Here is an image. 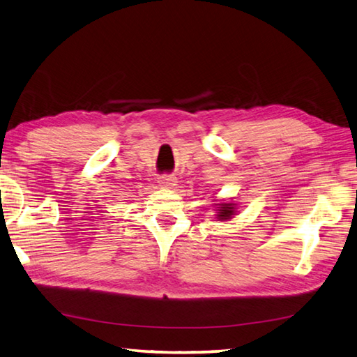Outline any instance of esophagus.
Wrapping results in <instances>:
<instances>
[{
	"label": "esophagus",
	"instance_id": "34e87169",
	"mask_svg": "<svg viewBox=\"0 0 357 357\" xmlns=\"http://www.w3.org/2000/svg\"><path fill=\"white\" fill-rule=\"evenodd\" d=\"M158 183L162 187H172L176 183V176H173V174H160V176H158Z\"/></svg>",
	"mask_w": 357,
	"mask_h": 357
}]
</instances>
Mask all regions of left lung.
<instances>
[{"instance_id": "left-lung-1", "label": "left lung", "mask_w": 357, "mask_h": 357, "mask_svg": "<svg viewBox=\"0 0 357 357\" xmlns=\"http://www.w3.org/2000/svg\"><path fill=\"white\" fill-rule=\"evenodd\" d=\"M221 207L218 208V218L220 220H229L232 218V215L235 213V208L232 204H220Z\"/></svg>"}]
</instances>
